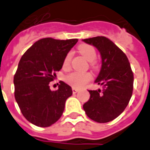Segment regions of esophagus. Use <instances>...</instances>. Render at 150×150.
I'll return each mask as SVG.
<instances>
[{"label":"esophagus","mask_w":150,"mask_h":150,"mask_svg":"<svg viewBox=\"0 0 150 150\" xmlns=\"http://www.w3.org/2000/svg\"><path fill=\"white\" fill-rule=\"evenodd\" d=\"M79 91V90L77 89V88H75V87H73V88H72V92H73V94H76Z\"/></svg>","instance_id":"esophagus-1"}]
</instances>
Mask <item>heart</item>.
<instances>
[{"label":"heart","instance_id":"b5f03b06","mask_svg":"<svg viewBox=\"0 0 150 150\" xmlns=\"http://www.w3.org/2000/svg\"><path fill=\"white\" fill-rule=\"evenodd\" d=\"M79 53L83 55L84 57L90 61V65L91 67L96 69L98 67L97 62L95 60L96 58V51L95 47L87 44H83L79 45L78 47ZM72 59V53L71 52H67L65 55L63 62V67L64 69L68 68L71 65V61ZM93 76L90 72H79L74 71L70 73L65 77V81L67 83H68L73 87H82L88 82L92 80Z\"/></svg>","mask_w":150,"mask_h":150}]
</instances>
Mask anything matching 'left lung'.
Segmentation results:
<instances>
[{
    "label": "left lung",
    "mask_w": 150,
    "mask_h": 150,
    "mask_svg": "<svg viewBox=\"0 0 150 150\" xmlns=\"http://www.w3.org/2000/svg\"><path fill=\"white\" fill-rule=\"evenodd\" d=\"M83 40L99 51L102 67L95 83L103 89L89 91L90 99L83 110L91 120L109 122L124 111L131 98L134 89V73L126 54L105 36Z\"/></svg>",
    "instance_id": "1"
}]
</instances>
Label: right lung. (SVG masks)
<instances>
[{"label": "right lung", "instance_id": "1", "mask_svg": "<svg viewBox=\"0 0 150 150\" xmlns=\"http://www.w3.org/2000/svg\"><path fill=\"white\" fill-rule=\"evenodd\" d=\"M78 39L43 38L24 52L14 75V95L22 115L40 127L52 126L60 118L71 87L63 81L59 89L50 90L49 83L60 71L65 55Z\"/></svg>", "mask_w": 150, "mask_h": 150}]
</instances>
